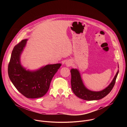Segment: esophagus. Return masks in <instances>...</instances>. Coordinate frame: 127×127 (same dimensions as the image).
I'll use <instances>...</instances> for the list:
<instances>
[{"mask_svg": "<svg viewBox=\"0 0 127 127\" xmlns=\"http://www.w3.org/2000/svg\"><path fill=\"white\" fill-rule=\"evenodd\" d=\"M66 64L68 66H70V65H71V63L70 62H67L66 63Z\"/></svg>", "mask_w": 127, "mask_h": 127, "instance_id": "esophagus-1", "label": "esophagus"}]
</instances>
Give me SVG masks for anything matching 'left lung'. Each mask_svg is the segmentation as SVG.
<instances>
[{
    "instance_id": "8db88e82",
    "label": "left lung",
    "mask_w": 127,
    "mask_h": 127,
    "mask_svg": "<svg viewBox=\"0 0 127 127\" xmlns=\"http://www.w3.org/2000/svg\"><path fill=\"white\" fill-rule=\"evenodd\" d=\"M71 74V88L74 94L79 98L86 100L100 99L109 94L115 85L119 73V70L113 80L107 87L100 92H93L87 89L84 85L79 71L76 69L70 70Z\"/></svg>"
}]
</instances>
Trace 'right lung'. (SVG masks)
I'll return each instance as SVG.
<instances>
[{
    "label": "right lung",
    "mask_w": 127,
    "mask_h": 127,
    "mask_svg": "<svg viewBox=\"0 0 127 127\" xmlns=\"http://www.w3.org/2000/svg\"><path fill=\"white\" fill-rule=\"evenodd\" d=\"M27 40H23L14 46L8 64V74L14 86L24 96L39 98L48 91L51 81L61 64L47 65L36 71L26 70L21 64L20 56Z\"/></svg>",
    "instance_id": "1"
}]
</instances>
